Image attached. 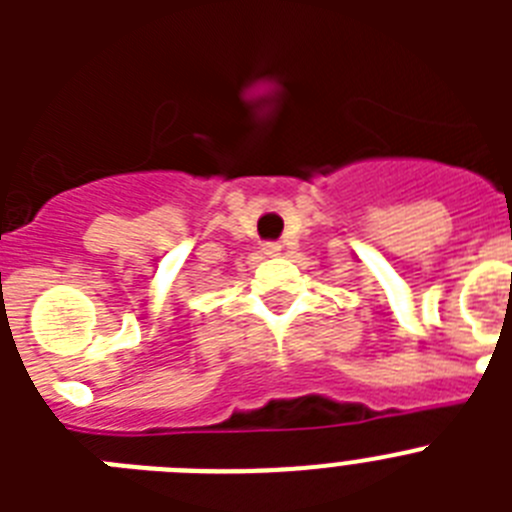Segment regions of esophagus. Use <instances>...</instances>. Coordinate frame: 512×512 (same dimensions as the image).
I'll return each instance as SVG.
<instances>
[{"label":"esophagus","instance_id":"34e87169","mask_svg":"<svg viewBox=\"0 0 512 512\" xmlns=\"http://www.w3.org/2000/svg\"><path fill=\"white\" fill-rule=\"evenodd\" d=\"M279 251H282V246L274 241L264 243V248H261V253H264V256H279Z\"/></svg>","mask_w":512,"mask_h":512}]
</instances>
